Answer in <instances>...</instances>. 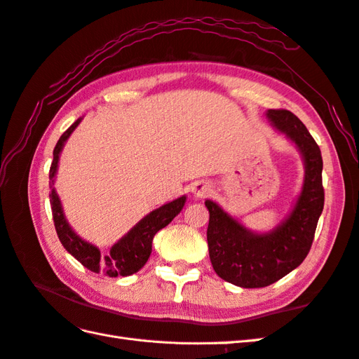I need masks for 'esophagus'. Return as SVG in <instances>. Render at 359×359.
Returning <instances> with one entry per match:
<instances>
[{
    "mask_svg": "<svg viewBox=\"0 0 359 359\" xmlns=\"http://www.w3.org/2000/svg\"><path fill=\"white\" fill-rule=\"evenodd\" d=\"M210 190H212V187H210L207 182H203V181L194 182V186H191V194H194L195 198H201V196L207 195Z\"/></svg>",
    "mask_w": 359,
    "mask_h": 359,
    "instance_id": "esophagus-1",
    "label": "esophagus"
}]
</instances>
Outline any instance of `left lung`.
<instances>
[{
	"label": "left lung",
	"mask_w": 359,
	"mask_h": 359,
	"mask_svg": "<svg viewBox=\"0 0 359 359\" xmlns=\"http://www.w3.org/2000/svg\"><path fill=\"white\" fill-rule=\"evenodd\" d=\"M273 128L299 149L304 177L300 195L285 219L273 230L257 233L207 199L208 255L222 280L241 287H264L290 274L308 256L325 205L320 147L302 120L286 109H268Z\"/></svg>",
	"instance_id": "left-lung-1"
}]
</instances>
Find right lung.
I'll return each instance as SVG.
<instances>
[{
  "instance_id": "add662e5",
  "label": "right lung",
  "mask_w": 359,
  "mask_h": 359,
  "mask_svg": "<svg viewBox=\"0 0 359 359\" xmlns=\"http://www.w3.org/2000/svg\"><path fill=\"white\" fill-rule=\"evenodd\" d=\"M81 121L82 117L77 118L74 123L60 135L53 151V163H51L50 168V204L51 212H53L56 233L59 236L60 243H62L64 248L69 255L76 260L81 262L85 268L93 271V273H102L109 277H126L137 273V271L144 266L152 252L154 236L161 229H164L165 225H169L173 217L181 212L182 207L186 204L187 196L182 195L177 199L170 201V203H165L164 205L152 210L151 213H147L143 219H140L123 238H120L107 251H100L88 241L82 239L81 236L72 229V225L68 224L62 203H60V198L55 187L60 152H62L67 140L73 134V130L79 126Z\"/></svg>"
}]
</instances>
